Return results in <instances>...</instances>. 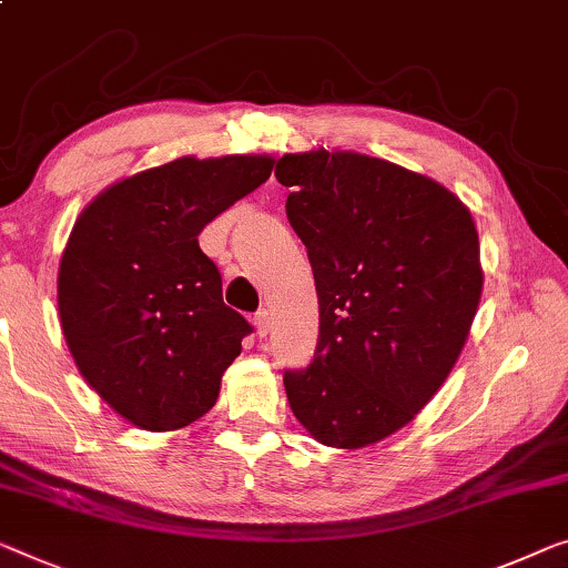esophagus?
Wrapping results in <instances>:
<instances>
[{"label": "esophagus", "instance_id": "esophagus-1", "mask_svg": "<svg viewBox=\"0 0 568 568\" xmlns=\"http://www.w3.org/2000/svg\"><path fill=\"white\" fill-rule=\"evenodd\" d=\"M255 332H257V336L270 334V313L265 308L255 313Z\"/></svg>", "mask_w": 568, "mask_h": 568}]
</instances>
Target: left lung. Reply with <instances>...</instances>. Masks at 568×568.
Segmentation results:
<instances>
[{
    "mask_svg": "<svg viewBox=\"0 0 568 568\" xmlns=\"http://www.w3.org/2000/svg\"><path fill=\"white\" fill-rule=\"evenodd\" d=\"M275 178L318 293V344L285 369L287 403L321 444H377L459 359L481 295L477 226L442 183L359 152L283 155Z\"/></svg>",
    "mask_w": 568,
    "mask_h": 568,
    "instance_id": "8db88e82",
    "label": "left lung"
}]
</instances>
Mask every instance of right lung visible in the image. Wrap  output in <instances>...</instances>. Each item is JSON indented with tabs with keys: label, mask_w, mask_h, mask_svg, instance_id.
Returning a JSON list of instances; mask_svg holds the SVG:
<instances>
[{
	"label": "right lung",
	"mask_w": 568,
	"mask_h": 568,
	"mask_svg": "<svg viewBox=\"0 0 568 568\" xmlns=\"http://www.w3.org/2000/svg\"><path fill=\"white\" fill-rule=\"evenodd\" d=\"M273 163L178 158L109 185L75 219L58 270L63 336L83 379L134 426L175 430L214 408L252 326L224 306L199 234Z\"/></svg>",
	"instance_id": "1"
}]
</instances>
